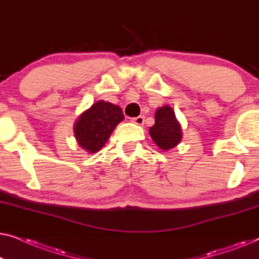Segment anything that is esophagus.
<instances>
[{"label": "esophagus", "instance_id": "esophagus-1", "mask_svg": "<svg viewBox=\"0 0 259 259\" xmlns=\"http://www.w3.org/2000/svg\"><path fill=\"white\" fill-rule=\"evenodd\" d=\"M132 121L136 123V125H138V126H143L144 122H145V118H144L143 115H140V116H137V118H134Z\"/></svg>", "mask_w": 259, "mask_h": 259}]
</instances>
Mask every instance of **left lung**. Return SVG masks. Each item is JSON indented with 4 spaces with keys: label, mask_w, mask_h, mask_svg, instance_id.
<instances>
[{
    "label": "left lung",
    "mask_w": 259,
    "mask_h": 259,
    "mask_svg": "<svg viewBox=\"0 0 259 259\" xmlns=\"http://www.w3.org/2000/svg\"><path fill=\"white\" fill-rule=\"evenodd\" d=\"M155 123L151 127L150 136L160 150L167 152L176 148L183 139V130L176 113L169 105H164L155 111Z\"/></svg>",
    "instance_id": "1"
}]
</instances>
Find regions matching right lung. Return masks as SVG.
Instances as JSON below:
<instances>
[{
    "mask_svg": "<svg viewBox=\"0 0 259 259\" xmlns=\"http://www.w3.org/2000/svg\"><path fill=\"white\" fill-rule=\"evenodd\" d=\"M123 119L125 116L119 106L104 100L94 102L74 122L73 131L77 145L88 153H97Z\"/></svg>",
    "mask_w": 259,
    "mask_h": 259,
    "instance_id": "1",
    "label": "right lung"
}]
</instances>
